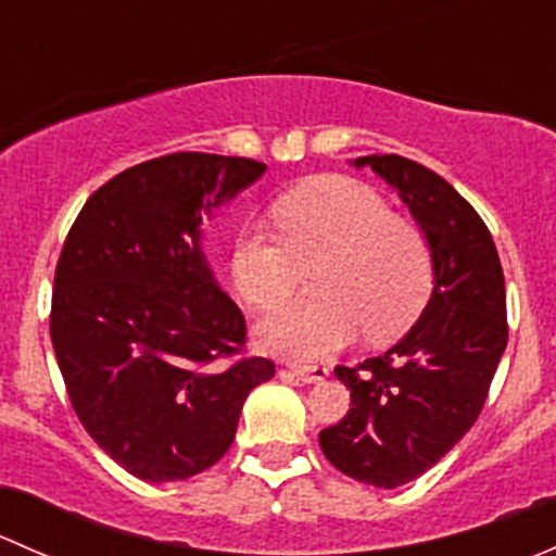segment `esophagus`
Returning <instances> with one entry per match:
<instances>
[{"mask_svg": "<svg viewBox=\"0 0 556 556\" xmlns=\"http://www.w3.org/2000/svg\"><path fill=\"white\" fill-rule=\"evenodd\" d=\"M290 371L301 379V382L314 384V382H323L328 377V366H299V363H290Z\"/></svg>", "mask_w": 556, "mask_h": 556, "instance_id": "1", "label": "esophagus"}]
</instances>
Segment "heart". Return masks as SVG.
Masks as SVG:
<instances>
[{"label":"heart","instance_id":"1","mask_svg":"<svg viewBox=\"0 0 556 556\" xmlns=\"http://www.w3.org/2000/svg\"><path fill=\"white\" fill-rule=\"evenodd\" d=\"M282 237L244 228L233 239L231 279L247 306L274 312L314 266L323 301L274 314L257 325V344L274 355L312 363L344 350L366 330L384 341L406 330L433 290V250L414 220L357 179L317 177L274 206Z\"/></svg>","mask_w":556,"mask_h":556}]
</instances>
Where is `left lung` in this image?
Returning <instances> with one entry per match:
<instances>
[{"label": "left lung", "mask_w": 556, "mask_h": 556, "mask_svg": "<svg viewBox=\"0 0 556 556\" xmlns=\"http://www.w3.org/2000/svg\"><path fill=\"white\" fill-rule=\"evenodd\" d=\"M355 166L401 193L433 250L422 317L384 355L336 368L352 408L319 433L333 468L392 490L433 468L479 419L508 341L506 285L490 228L441 174L395 153Z\"/></svg>", "instance_id": "obj_1"}]
</instances>
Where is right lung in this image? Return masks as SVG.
I'll return each instance as SVG.
<instances>
[{
    "label": "right lung",
    "instance_id": "obj_1",
    "mask_svg": "<svg viewBox=\"0 0 556 556\" xmlns=\"http://www.w3.org/2000/svg\"><path fill=\"white\" fill-rule=\"evenodd\" d=\"M266 164L172 153L106 179L61 247L50 341L83 428L142 481L212 468L274 363L201 252V217Z\"/></svg>",
    "mask_w": 556,
    "mask_h": 556
}]
</instances>
